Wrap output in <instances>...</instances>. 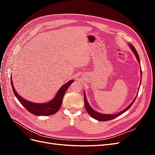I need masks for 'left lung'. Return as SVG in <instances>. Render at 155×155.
Returning a JSON list of instances; mask_svg holds the SVG:
<instances>
[{
  "mask_svg": "<svg viewBox=\"0 0 155 155\" xmlns=\"http://www.w3.org/2000/svg\"><path fill=\"white\" fill-rule=\"evenodd\" d=\"M129 46V48H130V50H132V51L133 52V54H134L136 58H137V61H138L139 64H140V58H139V55H138V54L137 52V50L135 49V48L134 47V46L131 45V44H128ZM140 74H141V79H140V85H141V82H142V69L140 68ZM140 87H139V88H138V91L140 89ZM137 96H136V97L134 99V100L130 103V104H129V106L127 107L125 109H124V110H122L121 111L118 112V113H114V114H103V113H101V112H98L97 111H96L95 110H94L91 107V105H89L88 102L87 101V97H86V94H85V92L84 91V101H85V109L87 111V112L88 113V114L90 115L91 117H92L93 118H94L98 121H108V120H113L115 118H117V117L120 116L121 114H122L123 113H124L125 112H126L127 110L129 108L131 107V105H132L133 104V103L134 102L136 98H137Z\"/></svg>",
  "mask_w": 155,
  "mask_h": 155,
  "instance_id": "left-lung-1",
  "label": "left lung"
}]
</instances>
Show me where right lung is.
<instances>
[{"label":"right lung","mask_w":155,"mask_h":155,"mask_svg":"<svg viewBox=\"0 0 155 155\" xmlns=\"http://www.w3.org/2000/svg\"><path fill=\"white\" fill-rule=\"evenodd\" d=\"M74 81V79H72V80H70L63 85L59 89L52 100H51L48 102L38 104V103H34L30 101H28L18 94L15 91V88H14L12 76H11V84L14 94L18 99V101L26 108L27 110H28L30 113L35 116H50L55 114L60 109L61 106L63 98L65 92H66L69 86Z\"/></svg>","instance_id":"1"}]
</instances>
